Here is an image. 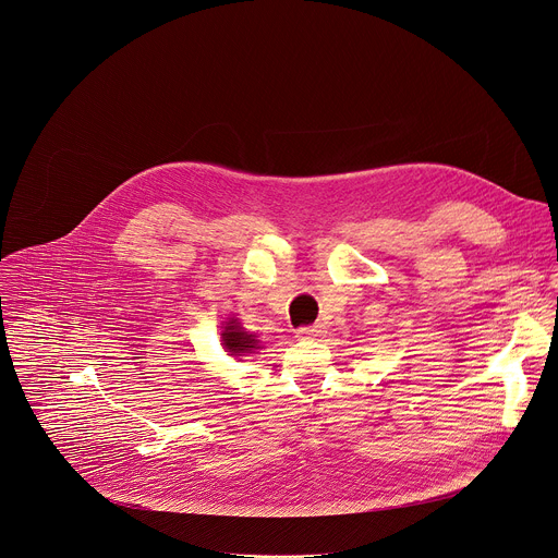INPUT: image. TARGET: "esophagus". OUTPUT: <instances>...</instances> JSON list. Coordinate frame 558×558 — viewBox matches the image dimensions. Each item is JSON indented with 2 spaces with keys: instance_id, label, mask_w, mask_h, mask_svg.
I'll list each match as a JSON object with an SVG mask.
<instances>
[{
  "instance_id": "34e87169",
  "label": "esophagus",
  "mask_w": 558,
  "mask_h": 558,
  "mask_svg": "<svg viewBox=\"0 0 558 558\" xmlns=\"http://www.w3.org/2000/svg\"><path fill=\"white\" fill-rule=\"evenodd\" d=\"M322 326H304V328H300L295 335L300 337V339H317V337H322Z\"/></svg>"
}]
</instances>
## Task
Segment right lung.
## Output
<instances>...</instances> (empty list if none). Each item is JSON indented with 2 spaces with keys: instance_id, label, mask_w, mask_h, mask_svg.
Masks as SVG:
<instances>
[{
  "instance_id": "obj_1",
  "label": "right lung",
  "mask_w": 558,
  "mask_h": 558,
  "mask_svg": "<svg viewBox=\"0 0 558 558\" xmlns=\"http://www.w3.org/2000/svg\"><path fill=\"white\" fill-rule=\"evenodd\" d=\"M221 345L226 348V352L230 356H245V354H252L254 350H258V339L256 335H250L245 332V328L241 326L239 319H228L226 326H223V332H221Z\"/></svg>"
}]
</instances>
